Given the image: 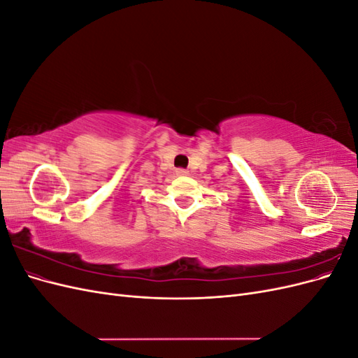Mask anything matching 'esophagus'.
<instances>
[{
    "mask_svg": "<svg viewBox=\"0 0 358 358\" xmlns=\"http://www.w3.org/2000/svg\"><path fill=\"white\" fill-rule=\"evenodd\" d=\"M176 175H178V176H188L189 171L185 170V169H178V170H176Z\"/></svg>",
    "mask_w": 358,
    "mask_h": 358,
    "instance_id": "1",
    "label": "esophagus"
}]
</instances>
